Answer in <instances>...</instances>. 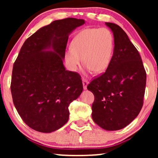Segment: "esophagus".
Segmentation results:
<instances>
[{
    "instance_id": "1",
    "label": "esophagus",
    "mask_w": 158,
    "mask_h": 158,
    "mask_svg": "<svg viewBox=\"0 0 158 158\" xmlns=\"http://www.w3.org/2000/svg\"><path fill=\"white\" fill-rule=\"evenodd\" d=\"M88 84V81H87V80L83 79V88H84V89H86V88H87Z\"/></svg>"
}]
</instances>
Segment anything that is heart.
I'll use <instances>...</instances> for the list:
<instances>
[{
  "label": "heart",
  "mask_w": 158,
  "mask_h": 158,
  "mask_svg": "<svg viewBox=\"0 0 158 158\" xmlns=\"http://www.w3.org/2000/svg\"><path fill=\"white\" fill-rule=\"evenodd\" d=\"M71 47L66 52L65 59L72 70H77L83 57L88 71L101 73L106 70L111 63L114 39L106 28L85 29L75 36Z\"/></svg>",
  "instance_id": "obj_1"
}]
</instances>
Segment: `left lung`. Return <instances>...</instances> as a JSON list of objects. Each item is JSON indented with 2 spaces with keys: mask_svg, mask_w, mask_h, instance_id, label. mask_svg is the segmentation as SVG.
I'll return each mask as SVG.
<instances>
[{
  "mask_svg": "<svg viewBox=\"0 0 158 158\" xmlns=\"http://www.w3.org/2000/svg\"><path fill=\"white\" fill-rule=\"evenodd\" d=\"M114 37L109 68L87 86L94 95L92 118L103 129L124 128L138 116L143 106L146 71L139 52L119 26L106 23Z\"/></svg>",
  "mask_w": 158,
  "mask_h": 158,
  "instance_id": "8db88e82",
  "label": "left lung"
}]
</instances>
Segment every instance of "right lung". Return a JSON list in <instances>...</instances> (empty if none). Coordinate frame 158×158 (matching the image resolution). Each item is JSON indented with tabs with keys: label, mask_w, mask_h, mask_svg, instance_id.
<instances>
[{
	"label": "right lung",
	"mask_w": 158,
	"mask_h": 158,
	"mask_svg": "<svg viewBox=\"0 0 158 158\" xmlns=\"http://www.w3.org/2000/svg\"><path fill=\"white\" fill-rule=\"evenodd\" d=\"M83 19L56 20L41 28L23 43L12 70L10 91L19 116L30 128L44 133L68 122V106L83 91L81 76L65 70L68 35ZM52 48V51H44Z\"/></svg>",
	"instance_id": "obj_1"
}]
</instances>
